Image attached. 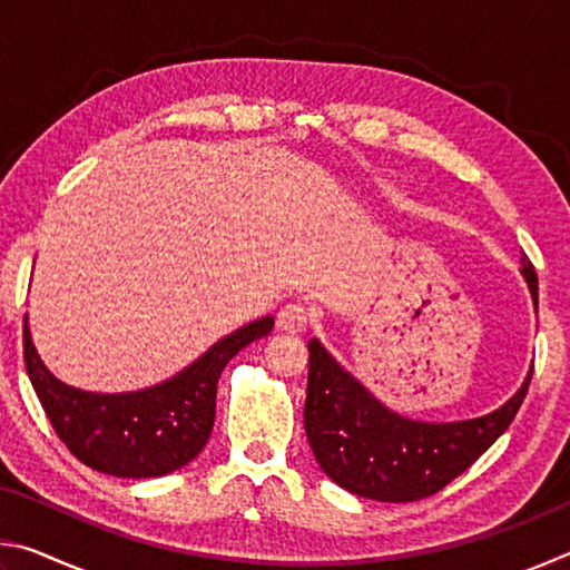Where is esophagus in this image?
Segmentation results:
<instances>
[{"instance_id": "1", "label": "esophagus", "mask_w": 570, "mask_h": 570, "mask_svg": "<svg viewBox=\"0 0 570 570\" xmlns=\"http://www.w3.org/2000/svg\"><path fill=\"white\" fill-rule=\"evenodd\" d=\"M276 324L282 332L298 334V332H304L308 324H312V312H308L306 304L292 302V304H286L282 312H278Z\"/></svg>"}]
</instances>
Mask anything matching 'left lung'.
I'll use <instances>...</instances> for the list:
<instances>
[{"instance_id":"8db88e82","label":"left lung","mask_w":570,"mask_h":570,"mask_svg":"<svg viewBox=\"0 0 570 570\" xmlns=\"http://www.w3.org/2000/svg\"><path fill=\"white\" fill-rule=\"evenodd\" d=\"M520 262L538 306L533 264L528 256ZM530 377L533 370L515 397L485 417L414 422L382 407L312 340L304 404L308 445L326 475L350 493L382 503H412L435 495L503 435L525 400Z\"/></svg>"}]
</instances>
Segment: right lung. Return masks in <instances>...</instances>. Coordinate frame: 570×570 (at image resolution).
<instances>
[{"mask_svg": "<svg viewBox=\"0 0 570 570\" xmlns=\"http://www.w3.org/2000/svg\"><path fill=\"white\" fill-rule=\"evenodd\" d=\"M272 326V316L240 326L173 380L130 394H92L55 380L37 356L27 324L24 366L57 438L77 460L115 478H160L204 450L214 430L220 372Z\"/></svg>", "mask_w": 570, "mask_h": 570, "instance_id": "1", "label": "right lung"}]
</instances>
